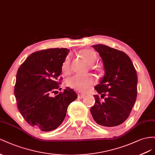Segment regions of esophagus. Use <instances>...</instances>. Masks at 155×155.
I'll use <instances>...</instances> for the list:
<instances>
[{
  "instance_id": "34e87169",
  "label": "esophagus",
  "mask_w": 155,
  "mask_h": 155,
  "mask_svg": "<svg viewBox=\"0 0 155 155\" xmlns=\"http://www.w3.org/2000/svg\"><path fill=\"white\" fill-rule=\"evenodd\" d=\"M77 94H78V98H80V99L84 98V96H85V94H84V93L81 92V91H78Z\"/></svg>"
}]
</instances>
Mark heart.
<instances>
[{"label":"heart","instance_id":"b5f03b06","mask_svg":"<svg viewBox=\"0 0 155 155\" xmlns=\"http://www.w3.org/2000/svg\"><path fill=\"white\" fill-rule=\"evenodd\" d=\"M81 54L87 62L90 65L94 64L97 60L96 53L92 50L84 49L81 52ZM61 71L65 74H68L71 71V58L69 56H68L64 60L61 65ZM66 84L68 86L75 90L85 91L94 84V80L91 76H81V75L74 74L67 79Z\"/></svg>","mask_w":155,"mask_h":155}]
</instances>
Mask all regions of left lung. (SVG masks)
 Here are the masks:
<instances>
[{
    "instance_id": "8db88e82",
    "label": "left lung",
    "mask_w": 155,
    "mask_h": 155,
    "mask_svg": "<svg viewBox=\"0 0 155 155\" xmlns=\"http://www.w3.org/2000/svg\"><path fill=\"white\" fill-rule=\"evenodd\" d=\"M92 47L102 58L105 73L94 87L104 100L101 102L99 96L94 95L95 103L91 108V114L97 124L116 127L129 117L134 107L137 96V73L125 52L102 44Z\"/></svg>"
}]
</instances>
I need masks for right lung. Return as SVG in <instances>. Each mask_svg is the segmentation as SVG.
<instances>
[{"label": "right lung", "instance_id": "obj_1", "mask_svg": "<svg viewBox=\"0 0 155 155\" xmlns=\"http://www.w3.org/2000/svg\"><path fill=\"white\" fill-rule=\"evenodd\" d=\"M69 50L48 48L31 54L21 65L16 75L14 94L17 108L32 127L42 131L56 129L64 121L68 106L77 98L66 87L58 94L62 65Z\"/></svg>", "mask_w": 155, "mask_h": 155}]
</instances>
